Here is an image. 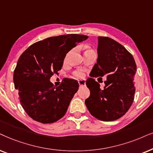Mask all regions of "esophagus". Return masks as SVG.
Instances as JSON below:
<instances>
[{"label":"esophagus","mask_w":153,"mask_h":153,"mask_svg":"<svg viewBox=\"0 0 153 153\" xmlns=\"http://www.w3.org/2000/svg\"><path fill=\"white\" fill-rule=\"evenodd\" d=\"M85 80H78V84L80 86H85Z\"/></svg>","instance_id":"34e87169"}]
</instances>
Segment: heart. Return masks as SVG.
Listing matches in <instances>:
<instances>
[{
    "mask_svg": "<svg viewBox=\"0 0 153 153\" xmlns=\"http://www.w3.org/2000/svg\"><path fill=\"white\" fill-rule=\"evenodd\" d=\"M69 53L70 52H68V54H66V59H67V57H68ZM73 77H75V78H82L83 77L85 76V74H84V73L81 72V71H74V72L73 73Z\"/></svg>",
    "mask_w": 153,
    "mask_h": 153,
    "instance_id": "b5f03b06",
    "label": "heart"
}]
</instances>
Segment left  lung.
<instances>
[{"instance_id":"8db88e82","label":"left lung","mask_w":153,"mask_h":153,"mask_svg":"<svg viewBox=\"0 0 153 153\" xmlns=\"http://www.w3.org/2000/svg\"><path fill=\"white\" fill-rule=\"evenodd\" d=\"M97 54L91 73L93 78L107 75L106 80L101 89L94 79H87L90 95L85 103L91 115L99 120H116L127 113L134 101L136 65L125 47L108 37H98Z\"/></svg>"}]
</instances>
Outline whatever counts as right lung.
<instances>
[{"instance_id": "right-lung-1", "label": "right lung", "mask_w": 153, "mask_h": 153, "mask_svg": "<svg viewBox=\"0 0 153 153\" xmlns=\"http://www.w3.org/2000/svg\"><path fill=\"white\" fill-rule=\"evenodd\" d=\"M87 38L79 34L50 37L31 45L20 56L13 81L22 106L33 120L50 124L66 114L78 81L65 79L55 87L50 79L62 69L67 53Z\"/></svg>"}]
</instances>
